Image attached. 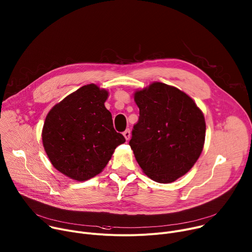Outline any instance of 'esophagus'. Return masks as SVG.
Segmentation results:
<instances>
[{
    "label": "esophagus",
    "mask_w": 252,
    "mask_h": 252,
    "mask_svg": "<svg viewBox=\"0 0 252 252\" xmlns=\"http://www.w3.org/2000/svg\"><path fill=\"white\" fill-rule=\"evenodd\" d=\"M124 136H125V138H126V140H128V139L130 138V130H129L128 128L124 131Z\"/></svg>",
    "instance_id": "1"
}]
</instances>
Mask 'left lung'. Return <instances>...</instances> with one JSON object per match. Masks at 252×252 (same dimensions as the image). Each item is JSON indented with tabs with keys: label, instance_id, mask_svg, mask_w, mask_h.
Listing matches in <instances>:
<instances>
[{
	"label": "left lung",
	"instance_id": "left-lung-1",
	"mask_svg": "<svg viewBox=\"0 0 252 252\" xmlns=\"http://www.w3.org/2000/svg\"><path fill=\"white\" fill-rule=\"evenodd\" d=\"M139 118L129 146L142 171L169 184L198 159L205 139V121L194 100L174 87L155 82L134 93Z\"/></svg>",
	"mask_w": 252,
	"mask_h": 252
}]
</instances>
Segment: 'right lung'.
Masks as SVG:
<instances>
[{"label":"right lung","mask_w":252,"mask_h":252,"mask_svg":"<svg viewBox=\"0 0 252 252\" xmlns=\"http://www.w3.org/2000/svg\"><path fill=\"white\" fill-rule=\"evenodd\" d=\"M107 96L109 92L94 84L84 86L54 105L46 118L42 132L46 154L55 168L75 181L101 172L126 141L105 109Z\"/></svg>","instance_id":"1"}]
</instances>
